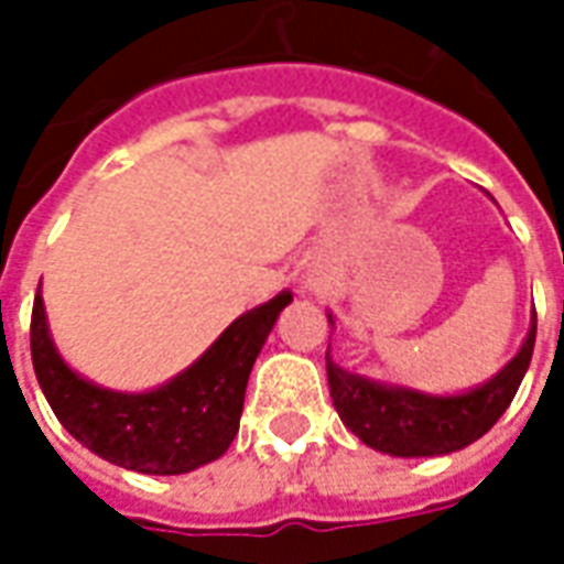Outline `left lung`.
<instances>
[{"label": "left lung", "instance_id": "1", "mask_svg": "<svg viewBox=\"0 0 564 564\" xmlns=\"http://www.w3.org/2000/svg\"><path fill=\"white\" fill-rule=\"evenodd\" d=\"M534 332L538 314L522 350L496 378L465 395L447 399L402 387H383L344 371L326 356L332 402L341 423L368 447L390 456H444L486 435L498 423V416L508 411L532 362Z\"/></svg>", "mask_w": 564, "mask_h": 564}]
</instances>
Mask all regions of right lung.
Instances as JSON below:
<instances>
[{"label":"right lung","mask_w":564,"mask_h":564,"mask_svg":"<svg viewBox=\"0 0 564 564\" xmlns=\"http://www.w3.org/2000/svg\"><path fill=\"white\" fill-rule=\"evenodd\" d=\"M290 302L293 295L281 293L247 311L172 383L127 395L93 387L59 359L39 293L30 323L32 368L56 420L96 456L129 471L186 474L220 459L238 435L250 368Z\"/></svg>","instance_id":"add662e5"}]
</instances>
